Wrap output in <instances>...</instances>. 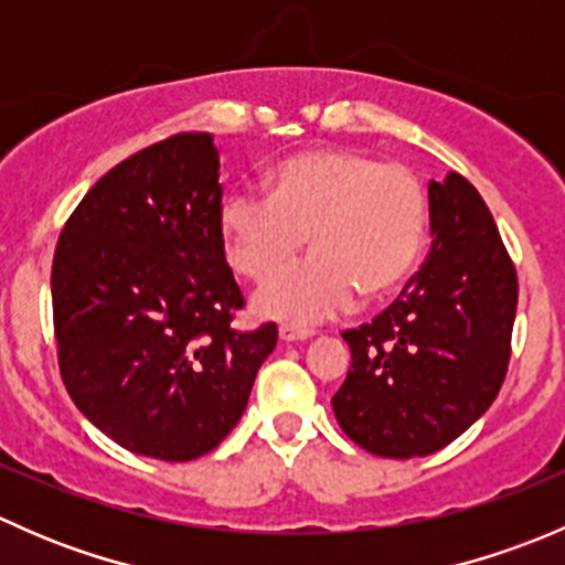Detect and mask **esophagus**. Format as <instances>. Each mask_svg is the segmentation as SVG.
Returning a JSON list of instances; mask_svg holds the SVG:
<instances>
[{"instance_id":"1","label":"esophagus","mask_w":565,"mask_h":565,"mask_svg":"<svg viewBox=\"0 0 565 565\" xmlns=\"http://www.w3.org/2000/svg\"><path fill=\"white\" fill-rule=\"evenodd\" d=\"M278 335H281V341H306L315 335V330L298 328V324H281V328H278Z\"/></svg>"}]
</instances>
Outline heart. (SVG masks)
<instances>
[{
  "instance_id": "heart-1",
  "label": "heart",
  "mask_w": 565,
  "mask_h": 565,
  "mask_svg": "<svg viewBox=\"0 0 565 565\" xmlns=\"http://www.w3.org/2000/svg\"><path fill=\"white\" fill-rule=\"evenodd\" d=\"M270 196L230 193L218 224L243 276L266 281L309 236L318 256L256 292V311L315 324L347 311L361 292L380 298L407 278L426 235V193L402 163L355 150L303 152L267 180Z\"/></svg>"
}]
</instances>
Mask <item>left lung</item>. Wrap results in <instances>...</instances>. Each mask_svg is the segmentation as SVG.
<instances>
[{"label":"left lung","instance_id":"8db88e82","mask_svg":"<svg viewBox=\"0 0 565 565\" xmlns=\"http://www.w3.org/2000/svg\"><path fill=\"white\" fill-rule=\"evenodd\" d=\"M431 250L396 300L344 330L352 363L330 398L344 435L385 459L429 457L470 429L509 372L516 270L481 193L429 182Z\"/></svg>","mask_w":565,"mask_h":565}]
</instances>
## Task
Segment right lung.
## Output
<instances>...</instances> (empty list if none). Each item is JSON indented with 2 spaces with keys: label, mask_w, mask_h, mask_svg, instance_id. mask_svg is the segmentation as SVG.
<instances>
[{
  "label": "right lung",
  "mask_w": 565,
  "mask_h": 565,
  "mask_svg": "<svg viewBox=\"0 0 565 565\" xmlns=\"http://www.w3.org/2000/svg\"><path fill=\"white\" fill-rule=\"evenodd\" d=\"M218 174L213 136H169L100 177L54 250L62 383L141 457L213 451L276 350L273 322L232 328L246 300L226 265Z\"/></svg>",
  "instance_id": "right-lung-1"
}]
</instances>
